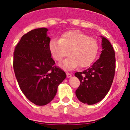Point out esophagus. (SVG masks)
<instances>
[{
    "label": "esophagus",
    "mask_w": 130,
    "mask_h": 130,
    "mask_svg": "<svg viewBox=\"0 0 130 130\" xmlns=\"http://www.w3.org/2000/svg\"><path fill=\"white\" fill-rule=\"evenodd\" d=\"M66 75H67V78H70V77H71L72 76V74H71V73H70L69 72H67Z\"/></svg>",
    "instance_id": "1"
}]
</instances>
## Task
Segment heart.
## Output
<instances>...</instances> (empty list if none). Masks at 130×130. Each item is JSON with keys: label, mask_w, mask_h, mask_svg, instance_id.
I'll list each match as a JSON object with an SVG mask.
<instances>
[{"label": "heart", "mask_w": 130, "mask_h": 130, "mask_svg": "<svg viewBox=\"0 0 130 130\" xmlns=\"http://www.w3.org/2000/svg\"><path fill=\"white\" fill-rule=\"evenodd\" d=\"M50 53L55 60L61 61L69 55L61 66L69 70L79 65L80 68L90 66L99 52V43L95 38L89 37L78 30L64 32L60 40L52 39L48 44Z\"/></svg>", "instance_id": "b5f03b06"}]
</instances>
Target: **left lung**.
Wrapping results in <instances>:
<instances>
[{
	"label": "left lung",
	"instance_id": "left-lung-1",
	"mask_svg": "<svg viewBox=\"0 0 130 130\" xmlns=\"http://www.w3.org/2000/svg\"><path fill=\"white\" fill-rule=\"evenodd\" d=\"M102 38L99 58L89 68L75 73L80 81L76 90V96L84 104L92 105L101 101L108 93L115 72V53L109 41Z\"/></svg>",
	"mask_w": 130,
	"mask_h": 130
}]
</instances>
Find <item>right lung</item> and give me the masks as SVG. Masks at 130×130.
Here are the masks:
<instances>
[{
	"label": "right lung",
	"instance_id": "obj_1",
	"mask_svg": "<svg viewBox=\"0 0 130 130\" xmlns=\"http://www.w3.org/2000/svg\"><path fill=\"white\" fill-rule=\"evenodd\" d=\"M45 27L35 29L22 36L14 52L15 77L21 90L31 102L44 106L56 95L59 84L66 78L63 70L55 66Z\"/></svg>",
	"mask_w": 130,
	"mask_h": 130
}]
</instances>
